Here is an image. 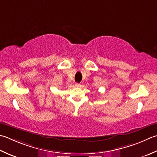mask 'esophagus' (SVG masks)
Listing matches in <instances>:
<instances>
[{"mask_svg": "<svg viewBox=\"0 0 157 157\" xmlns=\"http://www.w3.org/2000/svg\"><path fill=\"white\" fill-rule=\"evenodd\" d=\"M75 87H80V86H81V84H79V83H75Z\"/></svg>", "mask_w": 157, "mask_h": 157, "instance_id": "esophagus-1", "label": "esophagus"}]
</instances>
